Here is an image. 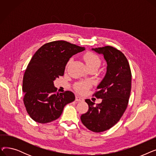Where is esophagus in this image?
<instances>
[{"mask_svg":"<svg viewBox=\"0 0 156 156\" xmlns=\"http://www.w3.org/2000/svg\"><path fill=\"white\" fill-rule=\"evenodd\" d=\"M75 101L77 102H83V101H84V99L83 97L76 96L75 98Z\"/></svg>","mask_w":156,"mask_h":156,"instance_id":"esophagus-1","label":"esophagus"}]
</instances>
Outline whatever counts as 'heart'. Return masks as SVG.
I'll return each mask as SVG.
<instances>
[{"label": "heart", "mask_w": 156, "mask_h": 156, "mask_svg": "<svg viewBox=\"0 0 156 156\" xmlns=\"http://www.w3.org/2000/svg\"><path fill=\"white\" fill-rule=\"evenodd\" d=\"M83 59L88 69L94 67L98 68L100 66L101 62V59L99 57L93 52H87L83 56ZM88 87L89 83L87 82L79 83L76 85V90L81 94L85 93Z\"/></svg>", "instance_id": "obj_1"}]
</instances>
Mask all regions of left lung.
<instances>
[{
  "instance_id": "obj_1",
  "label": "left lung",
  "mask_w": 156,
  "mask_h": 156,
  "mask_svg": "<svg viewBox=\"0 0 156 156\" xmlns=\"http://www.w3.org/2000/svg\"><path fill=\"white\" fill-rule=\"evenodd\" d=\"M92 50L102 54L107 62L105 75L94 94L102 101L95 105L86 99L88 110L80 119L88 129L99 133L115 125L125 112L132 87V73L126 57L118 49L105 46Z\"/></svg>"
}]
</instances>
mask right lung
Instances as JSON below:
<instances>
[{
	"label": "right lung",
	"mask_w": 156,
	"mask_h": 156,
	"mask_svg": "<svg viewBox=\"0 0 156 156\" xmlns=\"http://www.w3.org/2000/svg\"><path fill=\"white\" fill-rule=\"evenodd\" d=\"M85 49L58 40L44 44L32 57L23 80L24 104L32 119L40 123L53 121L60 117L66 105L75 101L72 92L55 94L54 81L64 75L71 57Z\"/></svg>",
	"instance_id": "obj_1"
}]
</instances>
